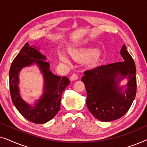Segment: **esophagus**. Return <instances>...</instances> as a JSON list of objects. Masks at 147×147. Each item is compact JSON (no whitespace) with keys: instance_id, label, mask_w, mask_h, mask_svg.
Segmentation results:
<instances>
[{"instance_id":"1","label":"esophagus","mask_w":147,"mask_h":147,"mask_svg":"<svg viewBox=\"0 0 147 147\" xmlns=\"http://www.w3.org/2000/svg\"><path fill=\"white\" fill-rule=\"evenodd\" d=\"M78 79V76L76 75V74H72V75L71 76V77H70V78H69L70 81H71V82L75 81V80H77Z\"/></svg>"}]
</instances>
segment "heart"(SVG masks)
<instances>
[{"label":"heart","mask_w":147,"mask_h":147,"mask_svg":"<svg viewBox=\"0 0 147 147\" xmlns=\"http://www.w3.org/2000/svg\"><path fill=\"white\" fill-rule=\"evenodd\" d=\"M70 55L76 61L78 62H84L88 61L90 58H92L89 65L94 66L98 63V51L95 49H70ZM60 61L64 63L69 64L70 61L69 58L63 52L59 51L58 53Z\"/></svg>","instance_id":"b5f03b06"}]
</instances>
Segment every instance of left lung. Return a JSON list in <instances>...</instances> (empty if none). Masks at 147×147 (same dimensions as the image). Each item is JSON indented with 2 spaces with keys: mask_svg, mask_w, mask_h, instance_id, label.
Returning a JSON list of instances; mask_svg holds the SVG:
<instances>
[{
  "mask_svg": "<svg viewBox=\"0 0 147 147\" xmlns=\"http://www.w3.org/2000/svg\"><path fill=\"white\" fill-rule=\"evenodd\" d=\"M120 53L123 62L86 71L82 78L87 92L88 110L102 122L121 118L129 110L136 96L135 63L125 45H122ZM124 79H126L127 83L121 84Z\"/></svg>",
  "mask_w": 147,
  "mask_h": 147,
  "instance_id": "1",
  "label": "left lung"
}]
</instances>
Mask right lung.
<instances>
[{"mask_svg":"<svg viewBox=\"0 0 147 147\" xmlns=\"http://www.w3.org/2000/svg\"><path fill=\"white\" fill-rule=\"evenodd\" d=\"M40 48L27 43L13 60L9 71V86L12 101L23 117L36 124L46 123L60 110L61 95L70 82L65 76L55 75L50 70V64ZM36 65L44 78L42 95L33 103L24 100L20 93L19 74L25 67Z\"/></svg>","mask_w":147,"mask_h":147,"instance_id":"right-lung-1","label":"right lung"}]
</instances>
